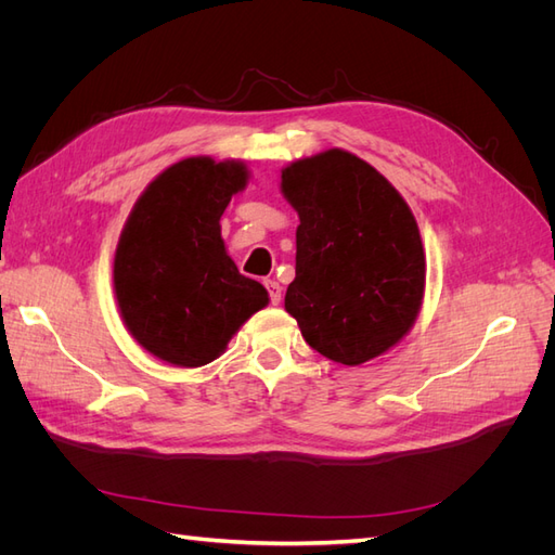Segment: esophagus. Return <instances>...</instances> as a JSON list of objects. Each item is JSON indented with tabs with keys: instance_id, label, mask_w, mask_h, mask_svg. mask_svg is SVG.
<instances>
[{
	"instance_id": "1",
	"label": "esophagus",
	"mask_w": 555,
	"mask_h": 555,
	"mask_svg": "<svg viewBox=\"0 0 555 555\" xmlns=\"http://www.w3.org/2000/svg\"><path fill=\"white\" fill-rule=\"evenodd\" d=\"M263 284H266V289H268V296H271V304H273V306H280V300H282V287H280V282L266 280Z\"/></svg>"
}]
</instances>
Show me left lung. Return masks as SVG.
Listing matches in <instances>:
<instances>
[{
    "label": "left lung",
    "mask_w": 555,
    "mask_h": 555,
    "mask_svg": "<svg viewBox=\"0 0 555 555\" xmlns=\"http://www.w3.org/2000/svg\"><path fill=\"white\" fill-rule=\"evenodd\" d=\"M280 190L300 220L284 310L335 363L382 357L414 326L426 289L424 245L405 198L340 147L292 162Z\"/></svg>",
    "instance_id": "obj_1"
}]
</instances>
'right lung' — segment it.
<instances>
[{"label":"right lung","instance_id":"obj_1","mask_svg":"<svg viewBox=\"0 0 555 555\" xmlns=\"http://www.w3.org/2000/svg\"><path fill=\"white\" fill-rule=\"evenodd\" d=\"M245 162L188 157L133 204L113 259V289L131 338L150 354L198 367L227 349L268 292L227 255L220 217L245 190Z\"/></svg>","mask_w":555,"mask_h":555}]
</instances>
